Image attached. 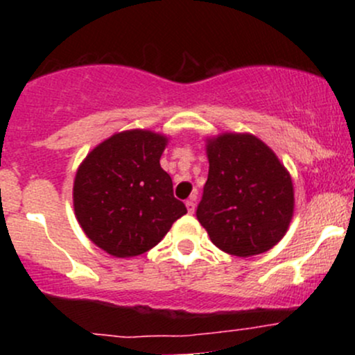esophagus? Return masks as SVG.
<instances>
[{
	"mask_svg": "<svg viewBox=\"0 0 355 355\" xmlns=\"http://www.w3.org/2000/svg\"><path fill=\"white\" fill-rule=\"evenodd\" d=\"M185 205H187V210H189V214H193V211H195V197H190L189 200L185 202Z\"/></svg>",
	"mask_w": 355,
	"mask_h": 355,
	"instance_id": "obj_1",
	"label": "esophagus"
}]
</instances>
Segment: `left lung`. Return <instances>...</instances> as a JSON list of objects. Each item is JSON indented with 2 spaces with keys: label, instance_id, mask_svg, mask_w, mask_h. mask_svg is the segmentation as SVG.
Masks as SVG:
<instances>
[{
  "label": "left lung",
  "instance_id": "left-lung-1",
  "mask_svg": "<svg viewBox=\"0 0 355 355\" xmlns=\"http://www.w3.org/2000/svg\"><path fill=\"white\" fill-rule=\"evenodd\" d=\"M209 178L197 218L220 250L252 257L280 242L294 215V185L277 155L250 133L207 140Z\"/></svg>",
  "mask_w": 355,
  "mask_h": 355
}]
</instances>
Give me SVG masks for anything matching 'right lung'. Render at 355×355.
I'll list each match as a JSON object with an SVG mask.
<instances>
[{
  "mask_svg": "<svg viewBox=\"0 0 355 355\" xmlns=\"http://www.w3.org/2000/svg\"><path fill=\"white\" fill-rule=\"evenodd\" d=\"M168 138L126 130L87 155L73 183V207L87 237L113 257L145 254L187 214L160 166Z\"/></svg>",
  "mask_w": 355,
  "mask_h": 355,
  "instance_id": "add662e5",
  "label": "right lung"
}]
</instances>
